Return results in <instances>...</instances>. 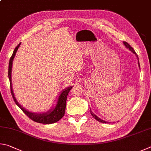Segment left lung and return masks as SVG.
Instances as JSON below:
<instances>
[{
    "label": "left lung",
    "instance_id": "1",
    "mask_svg": "<svg viewBox=\"0 0 151 151\" xmlns=\"http://www.w3.org/2000/svg\"><path fill=\"white\" fill-rule=\"evenodd\" d=\"M123 44H124V45H125V46L127 47V48H129V50H131V51L133 53V54H134L136 55V56L138 58V55H137V54H136V52H135V51H134V49L133 48V47H132L130 45H129L127 42H123ZM138 60H139V58H138ZM138 63H139V66L140 67V64H139V62H138ZM90 113H91V115L93 116V117L95 119H96L97 121H98L99 122H101V123H108V122H106V121H104V120H102V119H101L100 118H99L98 117H97V116H96V115L94 114V113L91 111V109H90Z\"/></svg>",
    "mask_w": 151,
    "mask_h": 151
}]
</instances>
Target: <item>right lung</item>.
<instances>
[{
	"label": "right lung",
	"mask_w": 151,
	"mask_h": 151,
	"mask_svg": "<svg viewBox=\"0 0 151 151\" xmlns=\"http://www.w3.org/2000/svg\"><path fill=\"white\" fill-rule=\"evenodd\" d=\"M20 44L18 45V46L15 47V49L13 52V54L12 55L11 58H10L9 61V78L10 80V91H11V94L13 97V99L18 107H19L21 110L25 113V114L28 116V117L34 121L43 124H52L56 123L57 121L60 120L63 117V116L65 114V105H66V100H67V96L69 93V92L72 88V87H68V88L63 89L62 91V93L60 94L58 98L57 104L55 107L52 110H49L47 112L42 113H34L32 112H29L27 110H26L24 108H23L21 105L18 104V101L16 99L14 93H13L12 87V80H11V73H12V62L13 60H14V56L16 54H17V50L18 47H20Z\"/></svg>",
	"instance_id": "add662e5"
}]
</instances>
